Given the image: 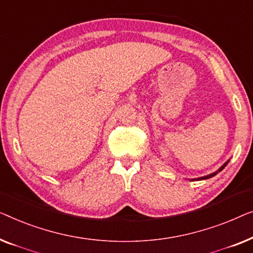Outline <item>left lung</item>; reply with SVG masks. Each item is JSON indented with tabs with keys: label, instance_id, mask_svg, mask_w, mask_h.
I'll list each match as a JSON object with an SVG mask.
<instances>
[{
	"label": "left lung",
	"instance_id": "8db88e82",
	"mask_svg": "<svg viewBox=\"0 0 253 253\" xmlns=\"http://www.w3.org/2000/svg\"><path fill=\"white\" fill-rule=\"evenodd\" d=\"M229 163V161L228 162H226L225 164H223V165L221 166V167H220V169H218V170H216V172H214V173H211V174H209V175H206V176H202V177H198V179H196V180H205V179H210V177H212V176H214V175H216V174H218L219 172H221V170L223 169H225V167H226V165H227V164H228ZM195 179H191V181H194Z\"/></svg>",
	"mask_w": 253,
	"mask_h": 253
}]
</instances>
